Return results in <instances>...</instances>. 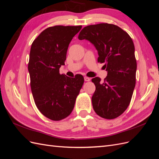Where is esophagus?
<instances>
[{
	"instance_id": "34e87169",
	"label": "esophagus",
	"mask_w": 159,
	"mask_h": 159,
	"mask_svg": "<svg viewBox=\"0 0 159 159\" xmlns=\"http://www.w3.org/2000/svg\"><path fill=\"white\" fill-rule=\"evenodd\" d=\"M84 80H85V81H89L91 80V78H88V77H87V76H85V77H84Z\"/></svg>"
}]
</instances>
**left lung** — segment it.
Returning a JSON list of instances; mask_svg holds the SVG:
<instances>
[{
  "mask_svg": "<svg viewBox=\"0 0 159 159\" xmlns=\"http://www.w3.org/2000/svg\"><path fill=\"white\" fill-rule=\"evenodd\" d=\"M79 40H88L98 52V61L104 63L107 75L103 81L91 80L95 91L91 98L95 112L101 117L120 116L131 102L136 83L137 61L131 38L121 28L101 23L84 27Z\"/></svg>",
  "mask_w": 159,
  "mask_h": 159,
  "instance_id": "obj_1",
  "label": "left lung"
}]
</instances>
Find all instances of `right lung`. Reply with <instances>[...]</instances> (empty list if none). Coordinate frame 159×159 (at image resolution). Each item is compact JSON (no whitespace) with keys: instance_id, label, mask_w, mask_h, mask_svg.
Masks as SVG:
<instances>
[{"instance_id":"right-lung-1","label":"right lung","mask_w":159,"mask_h":159,"mask_svg":"<svg viewBox=\"0 0 159 159\" xmlns=\"http://www.w3.org/2000/svg\"><path fill=\"white\" fill-rule=\"evenodd\" d=\"M81 27H49L31 46L28 68L33 98L40 113L52 121L69 116L84 82L81 74L70 78L60 74L70 43Z\"/></svg>"}]
</instances>
